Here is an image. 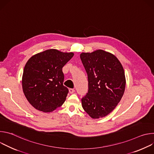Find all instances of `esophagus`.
<instances>
[{
    "label": "esophagus",
    "instance_id": "1",
    "mask_svg": "<svg viewBox=\"0 0 154 154\" xmlns=\"http://www.w3.org/2000/svg\"><path fill=\"white\" fill-rule=\"evenodd\" d=\"M69 93H70L71 94H72V93H74L75 92V90H74V89L70 88V89L69 90Z\"/></svg>",
    "mask_w": 154,
    "mask_h": 154
}]
</instances>
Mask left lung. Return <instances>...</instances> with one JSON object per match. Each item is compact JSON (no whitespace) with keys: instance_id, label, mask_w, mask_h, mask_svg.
<instances>
[{"instance_id":"left-lung-1","label":"left lung","mask_w":154,"mask_h":154,"mask_svg":"<svg viewBox=\"0 0 154 154\" xmlns=\"http://www.w3.org/2000/svg\"><path fill=\"white\" fill-rule=\"evenodd\" d=\"M88 79V91L82 99L84 110L93 119L110 113L120 102L125 88L124 70L119 60L103 50L80 55Z\"/></svg>"}]
</instances>
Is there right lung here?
Listing matches in <instances>:
<instances>
[{
    "mask_svg": "<svg viewBox=\"0 0 154 154\" xmlns=\"http://www.w3.org/2000/svg\"><path fill=\"white\" fill-rule=\"evenodd\" d=\"M74 55L51 49L33 55L26 63L23 90L29 102L38 110L51 112L64 102L69 91L63 85L62 68Z\"/></svg>",
    "mask_w": 154,
    "mask_h": 154,
    "instance_id": "1",
    "label": "right lung"
}]
</instances>
